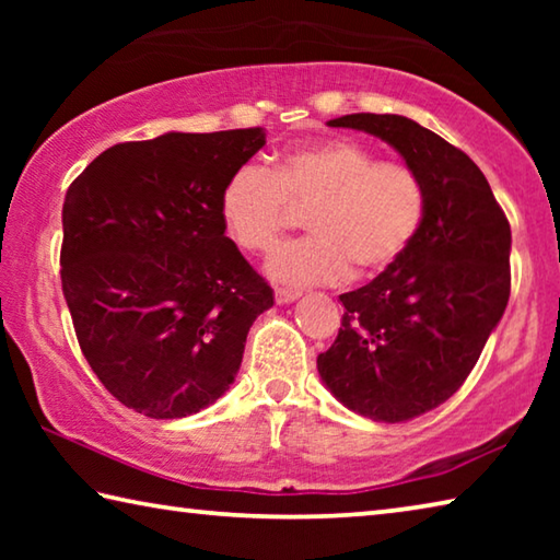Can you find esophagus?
<instances>
[{"label":"esophagus","mask_w":560,"mask_h":560,"mask_svg":"<svg viewBox=\"0 0 560 560\" xmlns=\"http://www.w3.org/2000/svg\"><path fill=\"white\" fill-rule=\"evenodd\" d=\"M273 296H277V303H291V301H296L301 296V291H296V289H277V291H273Z\"/></svg>","instance_id":"1"}]
</instances>
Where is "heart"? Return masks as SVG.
Returning <instances> with one entry per match:
<instances>
[{
    "instance_id": "heart-1",
    "label": "heart",
    "mask_w": 560,
    "mask_h": 560,
    "mask_svg": "<svg viewBox=\"0 0 560 560\" xmlns=\"http://www.w3.org/2000/svg\"><path fill=\"white\" fill-rule=\"evenodd\" d=\"M222 220L234 242L269 252L296 207H311L314 234L273 249L267 271L273 281L314 287L383 271L420 234L428 192L415 170L381 163L371 148L350 138L296 148L277 167L246 163L222 189Z\"/></svg>"
}]
</instances>
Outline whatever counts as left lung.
I'll list each match as a JSON object with an SVG mask.
<instances>
[{
    "label": "left lung",
    "mask_w": 560,
    "mask_h": 560,
    "mask_svg": "<svg viewBox=\"0 0 560 560\" xmlns=\"http://www.w3.org/2000/svg\"><path fill=\"white\" fill-rule=\"evenodd\" d=\"M385 140L428 192L420 234L400 259L340 293L338 338L318 375L338 402L375 422H405L459 390L504 316L511 226L474 160L393 113L328 120Z\"/></svg>",
    "instance_id": "8db88e82"
}]
</instances>
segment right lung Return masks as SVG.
<instances>
[{
    "label": "right lung",
    "instance_id": "add662e5",
    "mask_svg": "<svg viewBox=\"0 0 560 560\" xmlns=\"http://www.w3.org/2000/svg\"><path fill=\"white\" fill-rule=\"evenodd\" d=\"M264 128L118 143L63 200L61 287L91 371L130 410L175 420L230 390L273 291L224 234L222 189Z\"/></svg>",
    "mask_w": 560,
    "mask_h": 560
}]
</instances>
